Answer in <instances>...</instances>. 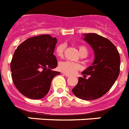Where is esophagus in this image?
Segmentation results:
<instances>
[{
    "mask_svg": "<svg viewBox=\"0 0 129 129\" xmlns=\"http://www.w3.org/2000/svg\"><path fill=\"white\" fill-rule=\"evenodd\" d=\"M63 75H64V76H66V77H70V76H71V75L67 74V73H63Z\"/></svg>",
    "mask_w": 129,
    "mask_h": 129,
    "instance_id": "esophagus-1",
    "label": "esophagus"
}]
</instances>
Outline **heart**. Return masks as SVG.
<instances>
[{
    "label": "heart",
    "instance_id": "1",
    "mask_svg": "<svg viewBox=\"0 0 129 129\" xmlns=\"http://www.w3.org/2000/svg\"><path fill=\"white\" fill-rule=\"evenodd\" d=\"M66 45L64 44H60L57 46L55 50V53L56 55L60 58H62L64 56V52L65 50ZM79 52L81 55H86L87 56L88 50V48L85 46L81 45L79 47ZM58 68L61 71L64 73H67V74H74L77 72V71L81 69V66L79 64L75 63L73 62L70 61H64L61 62L58 65Z\"/></svg>",
    "mask_w": 129,
    "mask_h": 129
}]
</instances>
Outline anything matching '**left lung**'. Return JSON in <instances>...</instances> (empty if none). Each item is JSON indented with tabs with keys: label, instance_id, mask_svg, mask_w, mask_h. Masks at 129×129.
<instances>
[{
	"label": "left lung",
	"instance_id": "1",
	"mask_svg": "<svg viewBox=\"0 0 129 129\" xmlns=\"http://www.w3.org/2000/svg\"><path fill=\"white\" fill-rule=\"evenodd\" d=\"M84 41L91 46L94 60L82 73L77 84L72 89L77 97L92 101L101 97L112 87L120 73V55L109 39L96 33L84 35ZM88 75V79L85 77Z\"/></svg>",
	"mask_w": 129,
	"mask_h": 129
}]
</instances>
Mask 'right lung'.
Wrapping results in <instances>:
<instances>
[{
    "instance_id": "obj_1",
    "label": "right lung",
    "mask_w": 129,
    "mask_h": 129,
    "mask_svg": "<svg viewBox=\"0 0 129 129\" xmlns=\"http://www.w3.org/2000/svg\"><path fill=\"white\" fill-rule=\"evenodd\" d=\"M57 40L49 35L31 37L22 42L13 54L11 63L13 83L20 93L32 99L47 95L51 82L60 73L54 48Z\"/></svg>"
}]
</instances>
